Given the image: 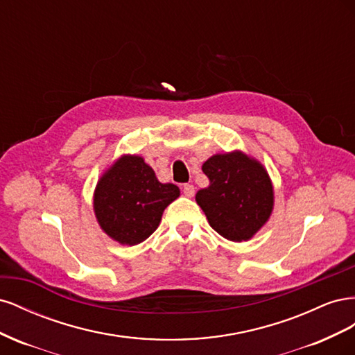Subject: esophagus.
Segmentation results:
<instances>
[{
	"label": "esophagus",
	"mask_w": 355,
	"mask_h": 355,
	"mask_svg": "<svg viewBox=\"0 0 355 355\" xmlns=\"http://www.w3.org/2000/svg\"><path fill=\"white\" fill-rule=\"evenodd\" d=\"M182 191H184L185 197H188V198L194 197V194H196V188H194V185H189V184H185L184 187H182Z\"/></svg>",
	"instance_id": "esophagus-1"
}]
</instances>
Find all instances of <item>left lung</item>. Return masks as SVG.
<instances>
[{
  "label": "left lung",
  "instance_id": "obj_1",
  "mask_svg": "<svg viewBox=\"0 0 355 355\" xmlns=\"http://www.w3.org/2000/svg\"><path fill=\"white\" fill-rule=\"evenodd\" d=\"M201 168L210 185L196 201L210 227L230 241L253 239L274 210L272 180L263 164L235 149L211 155Z\"/></svg>",
  "mask_w": 355,
  "mask_h": 355
}]
</instances>
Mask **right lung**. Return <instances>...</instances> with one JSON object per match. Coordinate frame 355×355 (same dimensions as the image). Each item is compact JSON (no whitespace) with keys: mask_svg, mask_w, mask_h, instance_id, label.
<instances>
[{"mask_svg":"<svg viewBox=\"0 0 355 355\" xmlns=\"http://www.w3.org/2000/svg\"><path fill=\"white\" fill-rule=\"evenodd\" d=\"M180 196L173 184H161L141 155L124 154L103 171L93 194V210L102 231L123 245L145 241L163 211Z\"/></svg>","mask_w":355,"mask_h":355,"instance_id":"obj_1","label":"right lung"}]
</instances>
